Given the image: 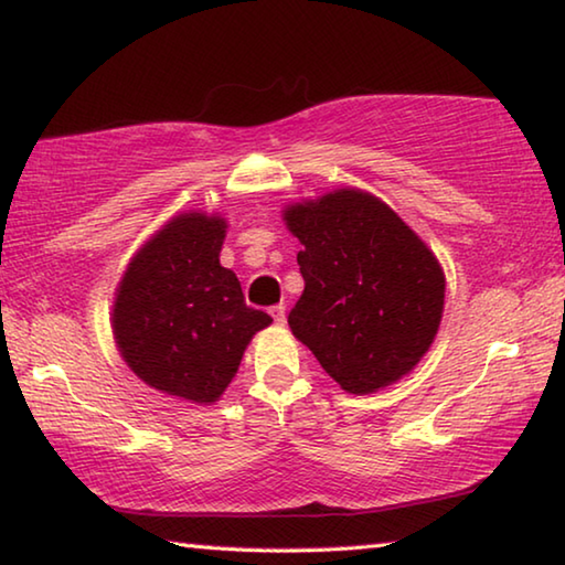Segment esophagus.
Here are the masks:
<instances>
[{
    "instance_id": "obj_1",
    "label": "esophagus",
    "mask_w": 565,
    "mask_h": 565,
    "mask_svg": "<svg viewBox=\"0 0 565 565\" xmlns=\"http://www.w3.org/2000/svg\"><path fill=\"white\" fill-rule=\"evenodd\" d=\"M270 316L275 318L277 326H285V305H282V302H280V305H273Z\"/></svg>"
}]
</instances>
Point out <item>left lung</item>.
<instances>
[{"label": "left lung", "mask_w": 565, "mask_h": 565, "mask_svg": "<svg viewBox=\"0 0 565 565\" xmlns=\"http://www.w3.org/2000/svg\"><path fill=\"white\" fill-rule=\"evenodd\" d=\"M282 220L302 245L292 335L353 395L408 375L428 353L446 300L430 247L383 200L355 188L295 202Z\"/></svg>", "instance_id": "8db88e82"}]
</instances>
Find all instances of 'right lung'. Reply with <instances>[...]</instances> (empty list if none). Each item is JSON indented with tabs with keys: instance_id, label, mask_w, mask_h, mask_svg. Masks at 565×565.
Masks as SVG:
<instances>
[{
	"instance_id": "add662e5",
	"label": "right lung",
	"mask_w": 565,
	"mask_h": 565,
	"mask_svg": "<svg viewBox=\"0 0 565 565\" xmlns=\"http://www.w3.org/2000/svg\"><path fill=\"white\" fill-rule=\"evenodd\" d=\"M227 222L174 215L132 257L117 288L113 332L129 370L174 397L215 403L257 330L273 318L247 308L233 270L220 265Z\"/></svg>"
}]
</instances>
